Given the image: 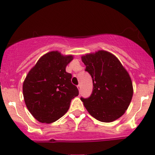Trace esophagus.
Returning <instances> with one entry per match:
<instances>
[{
	"label": "esophagus",
	"instance_id": "esophagus-1",
	"mask_svg": "<svg viewBox=\"0 0 155 155\" xmlns=\"http://www.w3.org/2000/svg\"><path fill=\"white\" fill-rule=\"evenodd\" d=\"M78 87V90H79V91L81 92V84H78V85L77 86Z\"/></svg>",
	"mask_w": 155,
	"mask_h": 155
}]
</instances>
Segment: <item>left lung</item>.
<instances>
[{"instance_id":"left-lung-1","label":"left lung","mask_w":155,"mask_h":155,"mask_svg":"<svg viewBox=\"0 0 155 155\" xmlns=\"http://www.w3.org/2000/svg\"><path fill=\"white\" fill-rule=\"evenodd\" d=\"M85 71L93 80V91L81 99L96 120L111 122L127 109L133 94L131 79L120 61L111 53L99 50L81 57Z\"/></svg>"}]
</instances>
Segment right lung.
<instances>
[{
	"label": "right lung",
	"instance_id": "obj_1",
	"mask_svg": "<svg viewBox=\"0 0 155 155\" xmlns=\"http://www.w3.org/2000/svg\"><path fill=\"white\" fill-rule=\"evenodd\" d=\"M72 56L52 51L43 56L30 70L23 83L25 105L41 123H53L68 111L71 99L79 94L72 75L65 71Z\"/></svg>",
	"mask_w": 155,
	"mask_h": 155
}]
</instances>
